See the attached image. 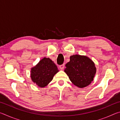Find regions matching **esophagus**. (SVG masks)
Instances as JSON below:
<instances>
[{
	"mask_svg": "<svg viewBox=\"0 0 120 120\" xmlns=\"http://www.w3.org/2000/svg\"><path fill=\"white\" fill-rule=\"evenodd\" d=\"M64 64H61L59 66V68L61 69H63L64 68Z\"/></svg>",
	"mask_w": 120,
	"mask_h": 120,
	"instance_id": "1",
	"label": "esophagus"
}]
</instances>
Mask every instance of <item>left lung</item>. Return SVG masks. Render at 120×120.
<instances>
[{"mask_svg": "<svg viewBox=\"0 0 120 120\" xmlns=\"http://www.w3.org/2000/svg\"><path fill=\"white\" fill-rule=\"evenodd\" d=\"M64 72L75 86L84 88L93 80L96 69L94 63L86 56L73 55L66 64Z\"/></svg>", "mask_w": 120, "mask_h": 120, "instance_id": "1", "label": "left lung"}]
</instances>
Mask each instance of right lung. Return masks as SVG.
Instances as JSON below:
<instances>
[{"label": "right lung", "mask_w": 120, "mask_h": 120, "mask_svg": "<svg viewBox=\"0 0 120 120\" xmlns=\"http://www.w3.org/2000/svg\"><path fill=\"white\" fill-rule=\"evenodd\" d=\"M58 71L57 67L50 59L44 58L31 69V77L34 83L40 87H44Z\"/></svg>", "instance_id": "1"}]
</instances>
